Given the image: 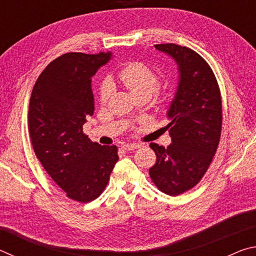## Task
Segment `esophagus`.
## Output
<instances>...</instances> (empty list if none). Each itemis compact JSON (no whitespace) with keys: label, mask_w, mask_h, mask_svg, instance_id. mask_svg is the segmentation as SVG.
Masks as SVG:
<instances>
[{"label":"esophagus","mask_w":256,"mask_h":256,"mask_svg":"<svg viewBox=\"0 0 256 256\" xmlns=\"http://www.w3.org/2000/svg\"><path fill=\"white\" fill-rule=\"evenodd\" d=\"M140 144H124L122 148L125 150V151H132V150H136V149H138L140 148Z\"/></svg>","instance_id":"34e87169"}]
</instances>
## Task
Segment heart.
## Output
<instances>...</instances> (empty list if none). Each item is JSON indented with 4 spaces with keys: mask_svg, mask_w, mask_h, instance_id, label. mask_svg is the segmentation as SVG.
<instances>
[{
    "mask_svg": "<svg viewBox=\"0 0 256 256\" xmlns=\"http://www.w3.org/2000/svg\"><path fill=\"white\" fill-rule=\"evenodd\" d=\"M118 78L130 92L136 98L150 97L159 86V74L152 68L144 62H131L118 73ZM112 94L110 82L100 88V102L105 104Z\"/></svg>",
    "mask_w": 256,
    "mask_h": 256,
    "instance_id": "b5f03b06",
    "label": "heart"
}]
</instances>
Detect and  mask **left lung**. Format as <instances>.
I'll return each mask as SVG.
<instances>
[{
    "label": "left lung",
    "mask_w": 256,
    "mask_h": 256,
    "mask_svg": "<svg viewBox=\"0 0 256 256\" xmlns=\"http://www.w3.org/2000/svg\"><path fill=\"white\" fill-rule=\"evenodd\" d=\"M154 47L176 60L180 81L167 112L172 144H150L157 162L149 174L162 192L175 196L194 188L210 166L222 134V96L214 71L196 52L176 44Z\"/></svg>",
    "instance_id": "left-lung-1"
}]
</instances>
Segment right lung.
Instances as JSON below:
<instances>
[{
  "label": "right lung",
  "instance_id": "add662e5",
  "mask_svg": "<svg viewBox=\"0 0 256 256\" xmlns=\"http://www.w3.org/2000/svg\"><path fill=\"white\" fill-rule=\"evenodd\" d=\"M110 53H66L45 68L34 86L28 126L42 167L71 200L86 203L107 186L118 146L89 140L84 124L94 115L92 78Z\"/></svg>",
  "mask_w": 256,
  "mask_h": 256
}]
</instances>
